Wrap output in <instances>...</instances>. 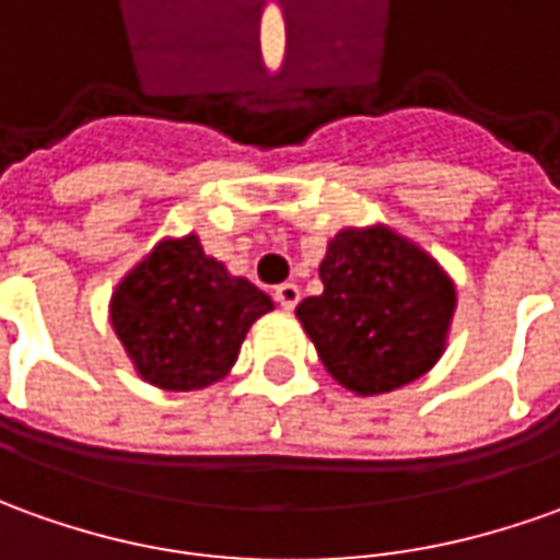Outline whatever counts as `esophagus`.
<instances>
[{
	"mask_svg": "<svg viewBox=\"0 0 560 560\" xmlns=\"http://www.w3.org/2000/svg\"><path fill=\"white\" fill-rule=\"evenodd\" d=\"M276 303H279L281 310H294L296 303H300V288H296L294 281H284L276 288Z\"/></svg>",
	"mask_w": 560,
	"mask_h": 560,
	"instance_id": "1",
	"label": "esophagus"
}]
</instances>
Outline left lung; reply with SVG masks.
<instances>
[{"mask_svg":"<svg viewBox=\"0 0 560 560\" xmlns=\"http://www.w3.org/2000/svg\"><path fill=\"white\" fill-rule=\"evenodd\" d=\"M325 291L296 318L328 374L359 395H380L423 376L444 349L454 281L386 226L343 230L318 266Z\"/></svg>","mask_w":560,"mask_h":560,"instance_id":"obj_1","label":"left lung"}]
</instances>
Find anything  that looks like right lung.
<instances>
[{
	"label": "right lung",
	"mask_w": 560,
	"mask_h": 560,
	"mask_svg": "<svg viewBox=\"0 0 560 560\" xmlns=\"http://www.w3.org/2000/svg\"><path fill=\"white\" fill-rule=\"evenodd\" d=\"M272 300L230 276L196 235L162 242L113 294V328L140 376L168 392L205 389L230 371Z\"/></svg>",
	"instance_id": "1"
}]
</instances>
